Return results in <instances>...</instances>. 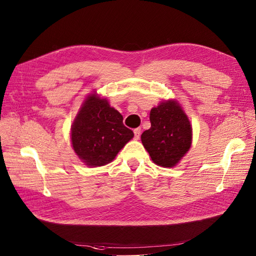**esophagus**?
<instances>
[{
	"label": "esophagus",
	"mask_w": 256,
	"mask_h": 256,
	"mask_svg": "<svg viewBox=\"0 0 256 256\" xmlns=\"http://www.w3.org/2000/svg\"><path fill=\"white\" fill-rule=\"evenodd\" d=\"M140 128H137L134 130V135H135V140H138V138L140 137Z\"/></svg>",
	"instance_id": "obj_1"
}]
</instances>
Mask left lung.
<instances>
[{"mask_svg":"<svg viewBox=\"0 0 256 256\" xmlns=\"http://www.w3.org/2000/svg\"><path fill=\"white\" fill-rule=\"evenodd\" d=\"M151 128L142 134V142L153 163L176 166L191 148L192 126L188 116L174 100L162 102L150 112Z\"/></svg>","mask_w":256,"mask_h":256,"instance_id":"obj_1","label":"left lung"}]
</instances>
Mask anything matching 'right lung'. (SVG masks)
<instances>
[{"label": "right lung", "mask_w": 256, "mask_h": 256, "mask_svg": "<svg viewBox=\"0 0 256 256\" xmlns=\"http://www.w3.org/2000/svg\"><path fill=\"white\" fill-rule=\"evenodd\" d=\"M133 137L122 114L96 93L88 96L70 128L72 149L90 167L110 163Z\"/></svg>", "instance_id": "right-lung-1"}]
</instances>
